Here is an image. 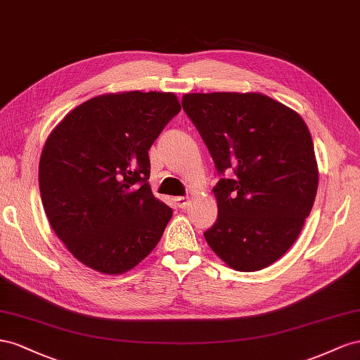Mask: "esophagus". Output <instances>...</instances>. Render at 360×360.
Returning <instances> with one entry per match:
<instances>
[{
    "label": "esophagus",
    "instance_id": "1",
    "mask_svg": "<svg viewBox=\"0 0 360 360\" xmlns=\"http://www.w3.org/2000/svg\"><path fill=\"white\" fill-rule=\"evenodd\" d=\"M188 198H184V196H179V198H176V203H178V207L179 208H187L188 207Z\"/></svg>",
    "mask_w": 360,
    "mask_h": 360
}]
</instances>
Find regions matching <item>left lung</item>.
Segmentation results:
<instances>
[{
    "label": "left lung",
    "mask_w": 360,
    "mask_h": 360,
    "mask_svg": "<svg viewBox=\"0 0 360 360\" xmlns=\"http://www.w3.org/2000/svg\"><path fill=\"white\" fill-rule=\"evenodd\" d=\"M182 108L220 176L212 188L219 215L205 240L235 270L265 269L294 244L312 210L318 167L309 129L261 94H190Z\"/></svg>",
    "instance_id": "obj_1"
}]
</instances>
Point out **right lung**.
Returning a JSON list of instances; mask_svg holds the SVG:
<instances>
[{
	"label": "right lung",
	"mask_w": 360,
	"mask_h": 360,
	"mask_svg": "<svg viewBox=\"0 0 360 360\" xmlns=\"http://www.w3.org/2000/svg\"><path fill=\"white\" fill-rule=\"evenodd\" d=\"M179 111L173 94L102 95L51 132L39 162L40 198L79 262L120 274L158 244L173 211L152 194L148 150Z\"/></svg>",
	"instance_id": "add662e5"
}]
</instances>
